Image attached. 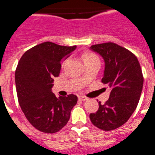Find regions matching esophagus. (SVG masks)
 <instances>
[{"label":"esophagus","mask_w":155,"mask_h":155,"mask_svg":"<svg viewBox=\"0 0 155 155\" xmlns=\"http://www.w3.org/2000/svg\"><path fill=\"white\" fill-rule=\"evenodd\" d=\"M79 99H80V101H86V100H87L88 98L84 95H80L79 96Z\"/></svg>","instance_id":"34e87169"}]
</instances>
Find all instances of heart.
<instances>
[{
	"instance_id": "1",
	"label": "heart",
	"mask_w": 155,
	"mask_h": 155,
	"mask_svg": "<svg viewBox=\"0 0 155 155\" xmlns=\"http://www.w3.org/2000/svg\"><path fill=\"white\" fill-rule=\"evenodd\" d=\"M94 59H97V57H96L95 54H94L93 53H91V52H86L83 54V60H84V62L88 61H91V60Z\"/></svg>"
}]
</instances>
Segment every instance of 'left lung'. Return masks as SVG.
Wrapping results in <instances>:
<instances>
[{
  "label": "left lung",
  "mask_w": 155,
  "mask_h": 155,
  "mask_svg": "<svg viewBox=\"0 0 155 155\" xmlns=\"http://www.w3.org/2000/svg\"><path fill=\"white\" fill-rule=\"evenodd\" d=\"M90 49L103 58L102 82L110 89L107 102H99L98 110L90 114V119L97 128L111 131L127 122L137 107L143 85L141 67L133 53L113 42L94 45Z\"/></svg>",
  "instance_id": "8db88e82"
}]
</instances>
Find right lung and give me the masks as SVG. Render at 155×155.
Returning <instances> with one entry per match:
<instances>
[{
	"instance_id": "add662e5",
	"label": "right lung",
	"mask_w": 155,
	"mask_h": 155,
	"mask_svg": "<svg viewBox=\"0 0 155 155\" xmlns=\"http://www.w3.org/2000/svg\"><path fill=\"white\" fill-rule=\"evenodd\" d=\"M76 49L50 41L37 45L24 53L15 70L19 104L28 121L40 132L55 133L65 126L77 103L75 94L57 97L52 92L62 60Z\"/></svg>"
}]
</instances>
